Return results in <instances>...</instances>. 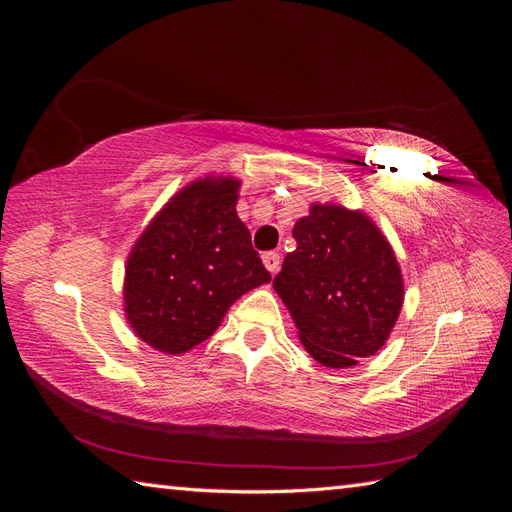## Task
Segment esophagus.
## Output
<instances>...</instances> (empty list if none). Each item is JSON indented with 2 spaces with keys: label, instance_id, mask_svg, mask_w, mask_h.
Instances as JSON below:
<instances>
[{
  "label": "esophagus",
  "instance_id": "34e87169",
  "mask_svg": "<svg viewBox=\"0 0 512 512\" xmlns=\"http://www.w3.org/2000/svg\"><path fill=\"white\" fill-rule=\"evenodd\" d=\"M262 262H265V267H267V271L269 273H277V271H280V254H277V252H265V254H262Z\"/></svg>",
  "mask_w": 512,
  "mask_h": 512
}]
</instances>
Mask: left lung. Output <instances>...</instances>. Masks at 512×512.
I'll use <instances>...</instances> for the list:
<instances>
[{
    "label": "left lung",
    "instance_id": "left-lung-1",
    "mask_svg": "<svg viewBox=\"0 0 512 512\" xmlns=\"http://www.w3.org/2000/svg\"><path fill=\"white\" fill-rule=\"evenodd\" d=\"M292 237L297 250L286 254L273 288L305 350L333 369L374 356L404 305V280L389 241L365 213L342 205H312Z\"/></svg>",
    "mask_w": 512,
    "mask_h": 512
}]
</instances>
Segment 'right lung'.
Instances as JSON below:
<instances>
[{
  "instance_id": "add662e5",
  "label": "right lung",
  "mask_w": 512,
  "mask_h": 512,
  "mask_svg": "<svg viewBox=\"0 0 512 512\" xmlns=\"http://www.w3.org/2000/svg\"><path fill=\"white\" fill-rule=\"evenodd\" d=\"M239 185L232 177L185 185L134 243L123 303L151 348L181 354L203 344L241 294L271 282L235 209Z\"/></svg>"
}]
</instances>
